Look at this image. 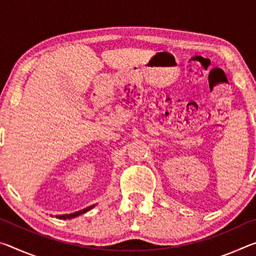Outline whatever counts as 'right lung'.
I'll return each mask as SVG.
<instances>
[{"label":"right lung","mask_w":256,"mask_h":256,"mask_svg":"<svg viewBox=\"0 0 256 256\" xmlns=\"http://www.w3.org/2000/svg\"><path fill=\"white\" fill-rule=\"evenodd\" d=\"M94 206H94H88V208H86V209H84V210L73 212V214H58V216H56V218H58V219H72V218H76V216H80V214H86V211L92 210Z\"/></svg>","instance_id":"right-lung-1"}]
</instances>
